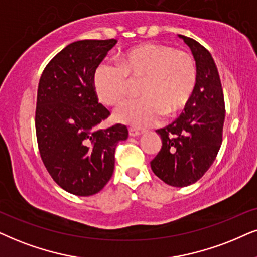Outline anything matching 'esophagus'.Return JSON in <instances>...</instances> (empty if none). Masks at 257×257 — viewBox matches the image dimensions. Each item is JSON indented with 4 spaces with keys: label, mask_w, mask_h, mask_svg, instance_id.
I'll return each mask as SVG.
<instances>
[{
    "label": "esophagus",
    "mask_w": 257,
    "mask_h": 257,
    "mask_svg": "<svg viewBox=\"0 0 257 257\" xmlns=\"http://www.w3.org/2000/svg\"><path fill=\"white\" fill-rule=\"evenodd\" d=\"M139 135H141V132H139L138 129L129 128V136H133V138H134V136H139Z\"/></svg>",
    "instance_id": "esophagus-1"
}]
</instances>
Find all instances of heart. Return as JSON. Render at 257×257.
Wrapping results in <instances>:
<instances>
[{
  "label": "heart",
  "mask_w": 257,
  "mask_h": 257,
  "mask_svg": "<svg viewBox=\"0 0 257 257\" xmlns=\"http://www.w3.org/2000/svg\"><path fill=\"white\" fill-rule=\"evenodd\" d=\"M198 69L192 54L168 45L148 42L129 48L118 65L100 64L93 76L97 96L105 105L121 104L132 83H139L140 98L116 110L115 118L125 124L147 128L183 110L197 85Z\"/></svg>",
  "instance_id": "obj_1"
}]
</instances>
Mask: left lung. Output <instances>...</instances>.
Instances as JSON below:
<instances>
[{"label": "left lung", "mask_w": 257, "mask_h": 257, "mask_svg": "<svg viewBox=\"0 0 257 257\" xmlns=\"http://www.w3.org/2000/svg\"><path fill=\"white\" fill-rule=\"evenodd\" d=\"M180 38L196 59L197 85L185 112L157 131L162 147L151 161L154 174L174 187L194 184L211 167L222 145L225 118L222 84L212 56L198 41Z\"/></svg>", "instance_id": "1"}]
</instances>
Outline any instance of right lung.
I'll return each mask as SVG.
<instances>
[{
  "label": "right lung",
  "mask_w": 257,
  "mask_h": 257,
  "mask_svg": "<svg viewBox=\"0 0 257 257\" xmlns=\"http://www.w3.org/2000/svg\"><path fill=\"white\" fill-rule=\"evenodd\" d=\"M117 40H79L46 65L38 86L35 133L41 160L56 183L76 196L99 192L115 167L125 125L97 129L110 111L98 103L93 76Z\"/></svg>",
  "instance_id": "add662e5"
}]
</instances>
